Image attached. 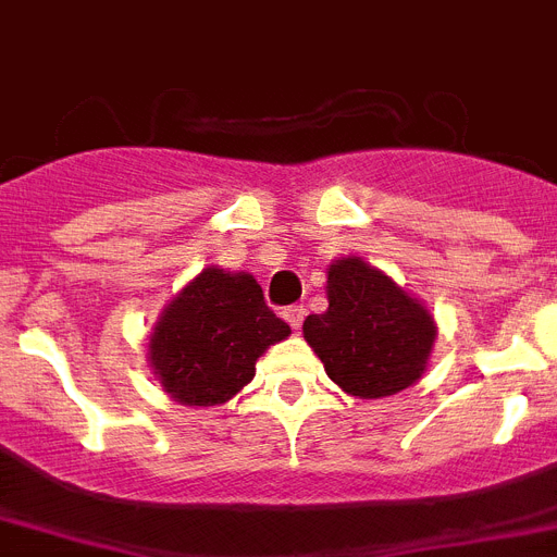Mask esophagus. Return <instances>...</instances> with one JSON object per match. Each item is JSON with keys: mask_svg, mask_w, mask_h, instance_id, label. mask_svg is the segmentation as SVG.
I'll return each instance as SVG.
<instances>
[{"mask_svg": "<svg viewBox=\"0 0 557 557\" xmlns=\"http://www.w3.org/2000/svg\"><path fill=\"white\" fill-rule=\"evenodd\" d=\"M283 317H286L292 329H300L302 320H306V308H302V306H288L286 311H283Z\"/></svg>", "mask_w": 557, "mask_h": 557, "instance_id": "esophagus-1", "label": "esophagus"}]
</instances>
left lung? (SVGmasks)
Listing matches in <instances>:
<instances>
[{"label":"left lung","instance_id":"left-lung-1","mask_svg":"<svg viewBox=\"0 0 557 557\" xmlns=\"http://www.w3.org/2000/svg\"><path fill=\"white\" fill-rule=\"evenodd\" d=\"M302 334L345 394L380 399L422 376L436 325L394 280L343 257L329 271V311L308 317Z\"/></svg>","mask_w":557,"mask_h":557}]
</instances>
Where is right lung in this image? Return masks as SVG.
I'll return each mask as SVG.
<instances>
[{"instance_id":"obj_1","label":"right lung","mask_w":557,"mask_h":557,"mask_svg":"<svg viewBox=\"0 0 557 557\" xmlns=\"http://www.w3.org/2000/svg\"><path fill=\"white\" fill-rule=\"evenodd\" d=\"M288 334L251 274L209 265L163 311L149 362L172 399L207 408L249 385L257 357Z\"/></svg>"}]
</instances>
